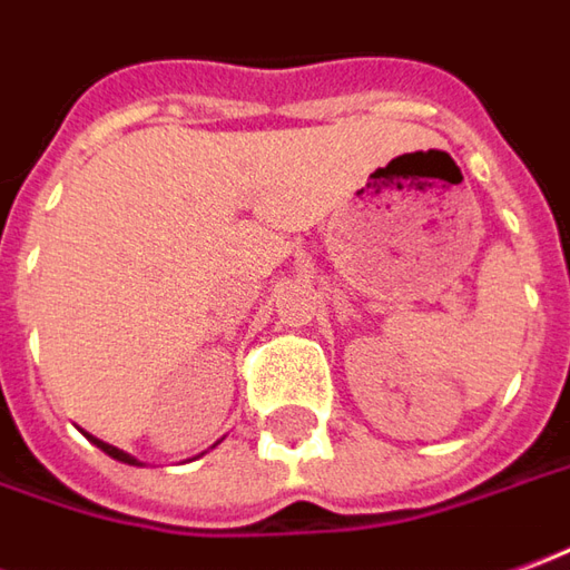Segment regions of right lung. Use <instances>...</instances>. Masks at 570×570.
<instances>
[{
    "label": "right lung",
    "instance_id": "1",
    "mask_svg": "<svg viewBox=\"0 0 570 570\" xmlns=\"http://www.w3.org/2000/svg\"><path fill=\"white\" fill-rule=\"evenodd\" d=\"M89 441L96 443L98 450H105V453H108V456H114V459H120V462H129V465H132V462H136V459H132V456H127V453H124V450H117V446H108V443H101V441H96V438H89Z\"/></svg>",
    "mask_w": 570,
    "mask_h": 570
}]
</instances>
